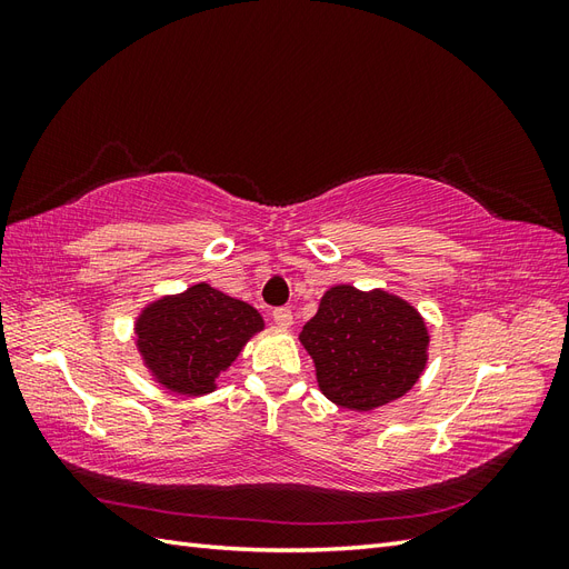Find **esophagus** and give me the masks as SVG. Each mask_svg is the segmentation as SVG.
I'll list each match as a JSON object with an SVG mask.
<instances>
[{"label": "esophagus", "instance_id": "34e87169", "mask_svg": "<svg viewBox=\"0 0 569 569\" xmlns=\"http://www.w3.org/2000/svg\"><path fill=\"white\" fill-rule=\"evenodd\" d=\"M272 320L278 327H282V330H289L291 325H295V316H291L289 308H278V311H272Z\"/></svg>", "mask_w": 569, "mask_h": 569}]
</instances>
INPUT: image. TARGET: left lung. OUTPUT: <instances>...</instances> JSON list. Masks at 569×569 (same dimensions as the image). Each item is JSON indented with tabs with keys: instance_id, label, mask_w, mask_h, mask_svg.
<instances>
[{
	"instance_id": "8db88e82",
	"label": "left lung",
	"mask_w": 569,
	"mask_h": 569,
	"mask_svg": "<svg viewBox=\"0 0 569 569\" xmlns=\"http://www.w3.org/2000/svg\"><path fill=\"white\" fill-rule=\"evenodd\" d=\"M299 341L313 358L316 380L327 399L368 412L416 387L432 337L418 308L391 291L332 284Z\"/></svg>"
}]
</instances>
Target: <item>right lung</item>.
<instances>
[{
  "instance_id": "right-lung-1",
  "label": "right lung",
  "mask_w": 569,
  "mask_h": 569,
  "mask_svg": "<svg viewBox=\"0 0 569 569\" xmlns=\"http://www.w3.org/2000/svg\"><path fill=\"white\" fill-rule=\"evenodd\" d=\"M263 327V316L251 303L197 282L142 308L134 318V347L159 387L203 396L218 389L220 372Z\"/></svg>"
}]
</instances>
